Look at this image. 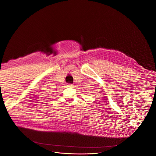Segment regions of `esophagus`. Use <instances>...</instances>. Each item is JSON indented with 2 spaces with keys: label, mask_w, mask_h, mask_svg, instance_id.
Segmentation results:
<instances>
[{
  "label": "esophagus",
  "mask_w": 156,
  "mask_h": 156,
  "mask_svg": "<svg viewBox=\"0 0 156 156\" xmlns=\"http://www.w3.org/2000/svg\"><path fill=\"white\" fill-rule=\"evenodd\" d=\"M67 87H69V88H72V87H73L74 85L73 84H67Z\"/></svg>",
  "instance_id": "1"
}]
</instances>
